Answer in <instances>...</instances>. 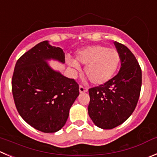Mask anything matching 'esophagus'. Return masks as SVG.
I'll list each match as a JSON object with an SVG mask.
<instances>
[{"mask_svg": "<svg viewBox=\"0 0 157 157\" xmlns=\"http://www.w3.org/2000/svg\"><path fill=\"white\" fill-rule=\"evenodd\" d=\"M79 91H80V93H85V92L87 91V89L83 87V86H80L79 87Z\"/></svg>", "mask_w": 157, "mask_h": 157, "instance_id": "esophagus-1", "label": "esophagus"}]
</instances>
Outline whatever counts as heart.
<instances>
[{"label":"heart","mask_w":157,"mask_h":157,"mask_svg":"<svg viewBox=\"0 0 157 157\" xmlns=\"http://www.w3.org/2000/svg\"><path fill=\"white\" fill-rule=\"evenodd\" d=\"M120 60V54L116 49L94 45L77 52L76 60L67 59V63L74 70H79L80 64L86 65L84 71L90 82L95 85H102L113 78Z\"/></svg>","instance_id":"b5f03b06"}]
</instances>
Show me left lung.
<instances>
[{
    "label": "left lung",
    "mask_w": 157,
    "mask_h": 157,
    "mask_svg": "<svg viewBox=\"0 0 157 157\" xmlns=\"http://www.w3.org/2000/svg\"><path fill=\"white\" fill-rule=\"evenodd\" d=\"M114 44L121 57L119 72L108 83L89 89V116L103 129L115 128L129 118L142 86V70L135 56L125 45Z\"/></svg>",
    "instance_id": "obj_1"
}]
</instances>
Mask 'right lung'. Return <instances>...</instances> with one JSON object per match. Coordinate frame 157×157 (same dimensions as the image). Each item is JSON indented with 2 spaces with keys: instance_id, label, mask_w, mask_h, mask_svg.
<instances>
[{
  "instance_id": "obj_1",
  "label": "right lung",
  "mask_w": 157,
  "mask_h": 157,
  "mask_svg": "<svg viewBox=\"0 0 157 157\" xmlns=\"http://www.w3.org/2000/svg\"><path fill=\"white\" fill-rule=\"evenodd\" d=\"M64 63L65 53L49 41L39 42L17 59L11 80L19 115L39 131L53 133L67 122L72 105L79 95L74 79L54 70L47 60Z\"/></svg>"
}]
</instances>
